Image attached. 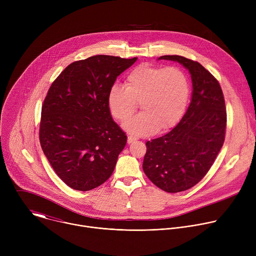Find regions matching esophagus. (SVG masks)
Instances as JSON below:
<instances>
[{
	"instance_id": "obj_1",
	"label": "esophagus",
	"mask_w": 256,
	"mask_h": 256,
	"mask_svg": "<svg viewBox=\"0 0 256 256\" xmlns=\"http://www.w3.org/2000/svg\"><path fill=\"white\" fill-rule=\"evenodd\" d=\"M134 140H136V138H134V136H128V144H130V142H134Z\"/></svg>"
}]
</instances>
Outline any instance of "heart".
Segmentation results:
<instances>
[{
  "label": "heart",
  "mask_w": 256,
  "mask_h": 256,
  "mask_svg": "<svg viewBox=\"0 0 256 256\" xmlns=\"http://www.w3.org/2000/svg\"><path fill=\"white\" fill-rule=\"evenodd\" d=\"M190 93V80L180 68L140 64L130 70L124 86L114 83L107 94L112 116L124 124L140 104L143 112L124 124L134 136H150L174 128L186 112Z\"/></svg>",
  "instance_id": "b5f03b06"
}]
</instances>
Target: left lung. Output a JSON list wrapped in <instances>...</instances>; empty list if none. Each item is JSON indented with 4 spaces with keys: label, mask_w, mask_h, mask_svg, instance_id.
<instances>
[{
    "label": "left lung",
    "mask_w": 256,
    "mask_h": 256,
    "mask_svg": "<svg viewBox=\"0 0 256 256\" xmlns=\"http://www.w3.org/2000/svg\"><path fill=\"white\" fill-rule=\"evenodd\" d=\"M192 75V97L186 114L168 134L146 142L142 169L153 184L170 194L184 192L206 176L225 140L227 112L218 81L200 62L180 56Z\"/></svg>",
    "instance_id": "obj_1"
}]
</instances>
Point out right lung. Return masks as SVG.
Masks as SVG:
<instances>
[{
    "label": "right lung",
    "instance_id": "obj_1",
    "mask_svg": "<svg viewBox=\"0 0 256 256\" xmlns=\"http://www.w3.org/2000/svg\"><path fill=\"white\" fill-rule=\"evenodd\" d=\"M136 60L99 54L74 62L48 91L40 144L54 172L72 190L96 188L114 170L126 136L108 110L107 94Z\"/></svg>",
    "mask_w": 256,
    "mask_h": 256
}]
</instances>
